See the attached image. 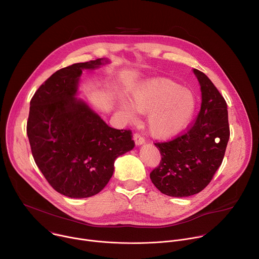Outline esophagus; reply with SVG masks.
<instances>
[{
    "label": "esophagus",
    "mask_w": 259,
    "mask_h": 259,
    "mask_svg": "<svg viewBox=\"0 0 259 259\" xmlns=\"http://www.w3.org/2000/svg\"><path fill=\"white\" fill-rule=\"evenodd\" d=\"M133 138H134V141H135L136 145L143 144V143H144V141H145L144 137H143V136H141V134H140V133H135V134H134V136H133Z\"/></svg>",
    "instance_id": "1"
}]
</instances>
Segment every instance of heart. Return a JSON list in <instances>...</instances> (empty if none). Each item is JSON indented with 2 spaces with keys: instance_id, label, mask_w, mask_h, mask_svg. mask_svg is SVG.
<instances>
[{
  "instance_id": "1",
  "label": "heart",
  "mask_w": 259,
  "mask_h": 259,
  "mask_svg": "<svg viewBox=\"0 0 259 259\" xmlns=\"http://www.w3.org/2000/svg\"><path fill=\"white\" fill-rule=\"evenodd\" d=\"M131 104L122 101L120 114L128 121L137 119V112L147 114L150 134L159 139L182 131L191 121L197 107L194 93L174 80L153 78L144 81L132 92Z\"/></svg>"
}]
</instances>
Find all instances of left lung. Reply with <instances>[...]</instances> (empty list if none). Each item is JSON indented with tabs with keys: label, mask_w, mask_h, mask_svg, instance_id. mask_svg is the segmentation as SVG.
<instances>
[{
	"label": "left lung",
	"mask_w": 259,
	"mask_h": 259,
	"mask_svg": "<svg viewBox=\"0 0 259 259\" xmlns=\"http://www.w3.org/2000/svg\"><path fill=\"white\" fill-rule=\"evenodd\" d=\"M201 89V107L186 130L168 141L155 142L161 159L150 171L163 194L185 197L202 191L223 162L230 138L227 103L210 79L193 70Z\"/></svg>",
	"instance_id": "8db88e82"
}]
</instances>
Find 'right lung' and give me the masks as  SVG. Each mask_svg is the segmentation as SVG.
<instances>
[{"instance_id": "1", "label": "right lung", "mask_w": 259, "mask_h": 259, "mask_svg": "<svg viewBox=\"0 0 259 259\" xmlns=\"http://www.w3.org/2000/svg\"><path fill=\"white\" fill-rule=\"evenodd\" d=\"M102 61L58 70L30 101L26 131L34 161L49 184L71 198L101 192L113 176L115 159L135 146L131 130L109 127L74 97L82 69Z\"/></svg>"}]
</instances>
